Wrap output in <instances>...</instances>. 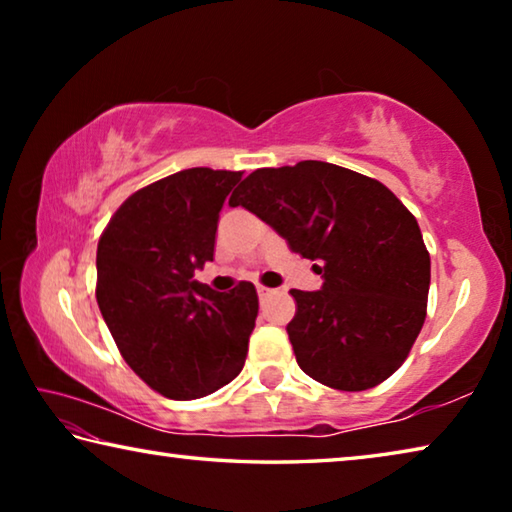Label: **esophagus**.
<instances>
[{"instance_id":"esophagus-1","label":"esophagus","mask_w":512,"mask_h":512,"mask_svg":"<svg viewBox=\"0 0 512 512\" xmlns=\"http://www.w3.org/2000/svg\"><path fill=\"white\" fill-rule=\"evenodd\" d=\"M273 293H275V289L262 287V284H259V287H257V296H259V300H266L268 296H273Z\"/></svg>"}]
</instances>
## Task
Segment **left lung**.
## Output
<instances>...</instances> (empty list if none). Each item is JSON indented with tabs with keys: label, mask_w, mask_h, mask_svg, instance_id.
<instances>
[{
	"label": "left lung",
	"mask_w": 512,
	"mask_h": 512,
	"mask_svg": "<svg viewBox=\"0 0 512 512\" xmlns=\"http://www.w3.org/2000/svg\"><path fill=\"white\" fill-rule=\"evenodd\" d=\"M321 264L323 289L298 291L287 325L296 361L336 391H368L409 357L427 318L429 250L420 225L379 180L302 160L257 169L230 196Z\"/></svg>",
	"instance_id": "8db88e82"
}]
</instances>
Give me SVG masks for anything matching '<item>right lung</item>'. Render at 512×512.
I'll return each mask as SVG.
<instances>
[{"label":"right lung","mask_w":512,"mask_h":512,"mask_svg":"<svg viewBox=\"0 0 512 512\" xmlns=\"http://www.w3.org/2000/svg\"><path fill=\"white\" fill-rule=\"evenodd\" d=\"M241 171L194 167L137 189L97 248V302L121 357L169 400H198L246 363L259 300L250 282L216 293L194 280L214 259L225 196Z\"/></svg>","instance_id":"add662e5"}]
</instances>
